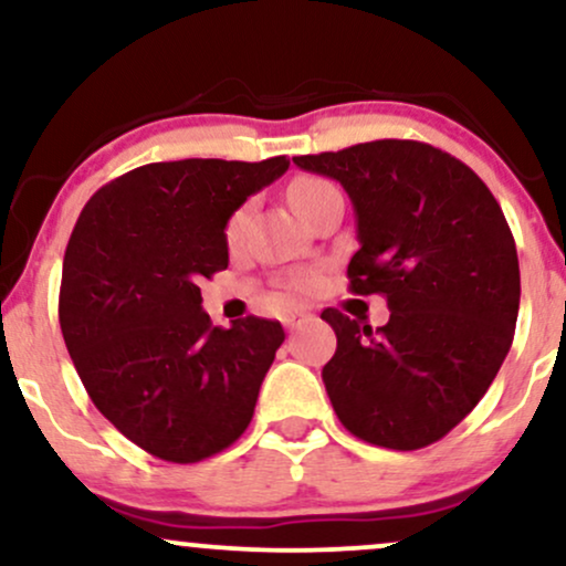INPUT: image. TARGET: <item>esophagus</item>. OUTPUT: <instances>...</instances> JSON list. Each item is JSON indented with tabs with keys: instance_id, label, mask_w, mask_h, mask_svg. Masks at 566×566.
I'll return each instance as SVG.
<instances>
[{
	"instance_id": "esophagus-1",
	"label": "esophagus",
	"mask_w": 566,
	"mask_h": 566,
	"mask_svg": "<svg viewBox=\"0 0 566 566\" xmlns=\"http://www.w3.org/2000/svg\"><path fill=\"white\" fill-rule=\"evenodd\" d=\"M308 311H303V308H292V311H287V314H284V327L287 329H295V327H301V324L308 319Z\"/></svg>"
}]
</instances>
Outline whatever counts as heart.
Returning <instances> with one entry per match:
<instances>
[{
    "label": "heart",
    "mask_w": 566,
    "mask_h": 566,
    "mask_svg": "<svg viewBox=\"0 0 566 566\" xmlns=\"http://www.w3.org/2000/svg\"><path fill=\"white\" fill-rule=\"evenodd\" d=\"M333 184H327V180L322 178H314V175H301V178H295L287 188V197H290V205L295 207V212L301 218L308 216L311 205H314L316 199H319L322 191H327V188ZM244 223H247V210H237L233 216L229 218V223H226V242L233 244L239 237H242L244 231ZM314 287V274H303L295 279V290H311Z\"/></svg>",
    "instance_id": "heart-1"
}]
</instances>
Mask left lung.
<instances>
[{
    "instance_id": "1",
    "label": "left lung",
    "mask_w": 566,
    "mask_h": 566,
    "mask_svg": "<svg viewBox=\"0 0 566 566\" xmlns=\"http://www.w3.org/2000/svg\"><path fill=\"white\" fill-rule=\"evenodd\" d=\"M292 161L346 188L359 233L348 290L391 308L378 329L322 311L337 335L322 369L335 415L375 447L433 444L479 405L513 343L522 282L503 210L431 143L386 138Z\"/></svg>"
}]
</instances>
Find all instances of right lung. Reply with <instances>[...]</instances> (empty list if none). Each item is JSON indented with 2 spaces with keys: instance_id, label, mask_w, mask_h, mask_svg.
<instances>
[{
  "instance_id": "add662e5",
  "label": "right lung",
  "mask_w": 566,
  "mask_h": 566,
  "mask_svg": "<svg viewBox=\"0 0 566 566\" xmlns=\"http://www.w3.org/2000/svg\"><path fill=\"white\" fill-rule=\"evenodd\" d=\"M287 167V157L135 167L97 188L71 231L63 340L103 418L154 458L199 463L250 426L284 329L261 316L212 327L199 282L229 265V218Z\"/></svg>"
}]
</instances>
